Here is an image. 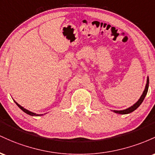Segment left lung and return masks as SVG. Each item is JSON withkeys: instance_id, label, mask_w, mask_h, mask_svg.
<instances>
[{"instance_id": "1", "label": "left lung", "mask_w": 155, "mask_h": 155, "mask_svg": "<svg viewBox=\"0 0 155 155\" xmlns=\"http://www.w3.org/2000/svg\"><path fill=\"white\" fill-rule=\"evenodd\" d=\"M149 78H148V79H147V85H146V88H145V89H144V91H143V94L141 95L140 98L139 99V100L136 102V103L135 104V105H133V106H131V107H129V108L126 109V110H114V112L116 113V114H130V113L133 112V111H134L135 110H136V109L138 108L139 106L140 105V104H141L142 102H143L144 98H145L146 95H147V91H148V88H149Z\"/></svg>"}]
</instances>
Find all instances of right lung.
Listing matches in <instances>:
<instances>
[{"label": "right lung", "mask_w": 155, "mask_h": 155, "mask_svg": "<svg viewBox=\"0 0 155 155\" xmlns=\"http://www.w3.org/2000/svg\"><path fill=\"white\" fill-rule=\"evenodd\" d=\"M15 103L17 104V105L18 106V107H20V108L21 109V110H22V111H24V112L26 113V114H28V115H30V116H41V114H34V113L31 112V111L26 110V109L24 108V107H22V106H20V105H19V104L17 103V102H15ZM41 115H42V114H41Z\"/></svg>", "instance_id": "obj_1"}]
</instances>
